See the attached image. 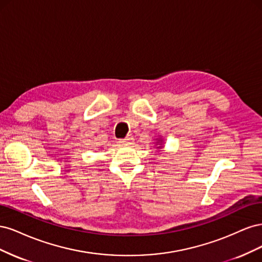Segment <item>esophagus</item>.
Masks as SVG:
<instances>
[{"instance_id":"esophagus-1","label":"esophagus","mask_w":262,"mask_h":262,"mask_svg":"<svg viewBox=\"0 0 262 262\" xmlns=\"http://www.w3.org/2000/svg\"><path fill=\"white\" fill-rule=\"evenodd\" d=\"M132 142H133V137H132V136H128V137H125L124 139H121V140H120V143H121V144H124V145L132 144Z\"/></svg>"}]
</instances>
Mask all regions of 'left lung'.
<instances>
[{
	"label": "left lung",
	"instance_id": "obj_1",
	"mask_svg": "<svg viewBox=\"0 0 262 262\" xmlns=\"http://www.w3.org/2000/svg\"><path fill=\"white\" fill-rule=\"evenodd\" d=\"M162 143H163V140L158 139V144H162ZM160 147H162V145H157V148H160Z\"/></svg>",
	"mask_w": 262,
	"mask_h": 262
}]
</instances>
